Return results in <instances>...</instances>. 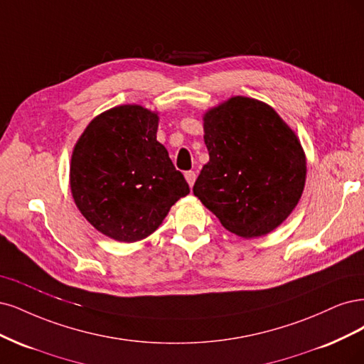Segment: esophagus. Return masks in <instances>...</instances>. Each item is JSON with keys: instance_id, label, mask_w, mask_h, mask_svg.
I'll use <instances>...</instances> for the list:
<instances>
[{"instance_id": "1", "label": "esophagus", "mask_w": 364, "mask_h": 364, "mask_svg": "<svg viewBox=\"0 0 364 364\" xmlns=\"http://www.w3.org/2000/svg\"><path fill=\"white\" fill-rule=\"evenodd\" d=\"M184 177H186V181L189 183V186L192 187L195 184V180H196V172L195 171H187L184 173Z\"/></svg>"}]
</instances>
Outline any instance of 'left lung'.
<instances>
[{
    "label": "left lung",
    "instance_id": "obj_1",
    "mask_svg": "<svg viewBox=\"0 0 364 364\" xmlns=\"http://www.w3.org/2000/svg\"><path fill=\"white\" fill-rule=\"evenodd\" d=\"M210 160L193 193L228 231L266 236L287 219L306 184V154L278 113L259 100L232 97L204 114Z\"/></svg>",
    "mask_w": 364,
    "mask_h": 364
}]
</instances>
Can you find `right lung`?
Segmentation results:
<instances>
[{"label": "right lung", "mask_w": 364, "mask_h": 364, "mask_svg": "<svg viewBox=\"0 0 364 364\" xmlns=\"http://www.w3.org/2000/svg\"><path fill=\"white\" fill-rule=\"evenodd\" d=\"M157 113L118 105L98 114L74 148L69 172L74 201L110 239L132 243L148 237L191 192L157 142Z\"/></svg>", "instance_id": "add662e5"}]
</instances>
